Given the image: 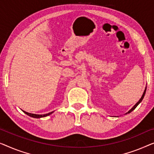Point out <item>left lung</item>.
I'll list each match as a JSON object with an SVG mask.
<instances>
[{
  "label": "left lung",
  "mask_w": 154,
  "mask_h": 154,
  "mask_svg": "<svg viewBox=\"0 0 154 154\" xmlns=\"http://www.w3.org/2000/svg\"><path fill=\"white\" fill-rule=\"evenodd\" d=\"M146 87H145L144 91V93H143V94H142V97H141V98H140V99L139 100V101H138V102H137V103H136V104H135V105H134V106H133V107H132V108H131V109H130V110H129V111H128V112H127V113H125V114H129V113H131V112H133V110H134V109H135L136 107H137V106L138 105H139V104H140V103H141V102L142 101V100H143V98H144V95H145V94H146Z\"/></svg>",
  "instance_id": "8db88e82"
}]
</instances>
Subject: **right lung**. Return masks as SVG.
Listing matches in <instances>:
<instances>
[{
  "mask_svg": "<svg viewBox=\"0 0 154 154\" xmlns=\"http://www.w3.org/2000/svg\"><path fill=\"white\" fill-rule=\"evenodd\" d=\"M22 111L24 112V113L26 114H27L28 116H31V117H33V118H36V119H38V118H42V117H45V116H47L49 115H50V114H51L53 113L54 112H49V113H47V114H31V113H29V112H26L25 111H23V110H22Z\"/></svg>",
  "mask_w": 154,
  "mask_h": 154,
  "instance_id": "obj_1",
  "label": "right lung"
}]
</instances>
